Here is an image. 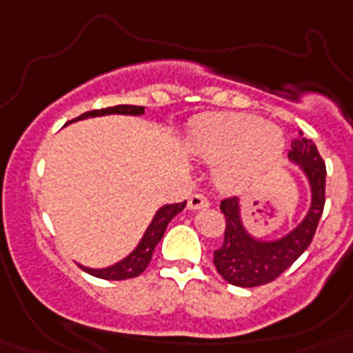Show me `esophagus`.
<instances>
[{
	"label": "esophagus",
	"instance_id": "obj_1",
	"mask_svg": "<svg viewBox=\"0 0 353 353\" xmlns=\"http://www.w3.org/2000/svg\"><path fill=\"white\" fill-rule=\"evenodd\" d=\"M205 207H209V198L203 196V194H192V196L188 198V209L190 210L205 209Z\"/></svg>",
	"mask_w": 353,
	"mask_h": 353
}]
</instances>
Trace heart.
<instances>
[{"label":"heart","instance_id":"obj_1","mask_svg":"<svg viewBox=\"0 0 353 353\" xmlns=\"http://www.w3.org/2000/svg\"><path fill=\"white\" fill-rule=\"evenodd\" d=\"M188 148L207 161H221L220 181L234 187L252 170L276 159L284 148L279 128L251 113H209L194 122Z\"/></svg>","mask_w":353,"mask_h":353}]
</instances>
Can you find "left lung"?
Listing matches in <instances>:
<instances>
[{
    "label": "left lung",
    "mask_w": 353,
    "mask_h": 353,
    "mask_svg": "<svg viewBox=\"0 0 353 353\" xmlns=\"http://www.w3.org/2000/svg\"><path fill=\"white\" fill-rule=\"evenodd\" d=\"M290 159L306 172L312 187V207L301 225L284 238L276 241L254 240L241 225L238 198L221 199L225 234L221 247L214 251V265L229 284L254 288L273 282L312 243L326 201V165L312 139H295Z\"/></svg>",
    "instance_id": "8db88e82"
}]
</instances>
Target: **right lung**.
Returning <instances> with one entry per match:
<instances>
[{
	"mask_svg": "<svg viewBox=\"0 0 353 353\" xmlns=\"http://www.w3.org/2000/svg\"><path fill=\"white\" fill-rule=\"evenodd\" d=\"M110 113H122V115H141L144 113L143 106H130V104H119V106L113 108H102V110H91V112L82 113L80 117L77 119H88V117H99V115H110ZM74 119V121H77ZM187 201H181V203H174V205H165L161 207L157 212H155L154 220L150 223V227L144 232L143 240L135 247V251L126 256L124 260L117 262L112 268L106 269H88L84 265L80 268L84 269L85 273L93 274L97 279H104V280H128L133 279V276H139L143 273L144 269L148 268L150 260H152V254H154L155 245L159 243L163 234L166 231V225L170 223V220L176 214H179L183 209H185Z\"/></svg>",
	"mask_w": 353,
	"mask_h": 353,
	"instance_id": "1",
	"label": "right lung"
}]
</instances>
